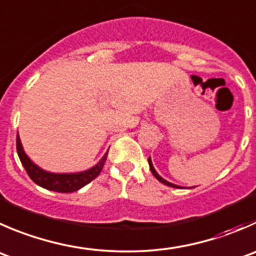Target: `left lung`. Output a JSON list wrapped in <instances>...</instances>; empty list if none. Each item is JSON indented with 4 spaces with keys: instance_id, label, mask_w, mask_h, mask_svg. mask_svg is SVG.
I'll use <instances>...</instances> for the list:
<instances>
[{
    "instance_id": "left-lung-1",
    "label": "left lung",
    "mask_w": 256,
    "mask_h": 256,
    "mask_svg": "<svg viewBox=\"0 0 256 256\" xmlns=\"http://www.w3.org/2000/svg\"><path fill=\"white\" fill-rule=\"evenodd\" d=\"M148 166H150V170H151V172H152V175L155 176V178H158V180L160 181V182H162L164 185L171 186V188H184L182 186H178V185H175V184H172V182H168V181H166L165 178H161V176L158 175V172H156L155 168H154V165H152V161H151V158H148Z\"/></svg>"
}]
</instances>
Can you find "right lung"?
Instances as JSON below:
<instances>
[{
    "mask_svg": "<svg viewBox=\"0 0 256 256\" xmlns=\"http://www.w3.org/2000/svg\"><path fill=\"white\" fill-rule=\"evenodd\" d=\"M16 148L21 164L24 165V170L28 174L31 180L38 186H41V188L51 191H56V192H74V191L80 190L81 188L88 185L94 178H98V174L102 170L106 158H108V152H106L101 158V160L95 166L88 168V170L80 171V172L56 174L41 168L27 156L24 148H22L18 134H17L16 138Z\"/></svg>",
    "mask_w": 256,
    "mask_h": 256,
    "instance_id": "right-lung-1",
    "label": "right lung"
}]
</instances>
